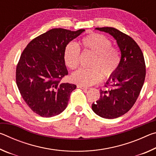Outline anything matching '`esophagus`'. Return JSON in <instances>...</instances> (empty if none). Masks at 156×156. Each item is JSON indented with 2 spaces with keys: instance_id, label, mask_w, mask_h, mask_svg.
I'll return each instance as SVG.
<instances>
[{
  "instance_id": "34e87169",
  "label": "esophagus",
  "mask_w": 156,
  "mask_h": 156,
  "mask_svg": "<svg viewBox=\"0 0 156 156\" xmlns=\"http://www.w3.org/2000/svg\"><path fill=\"white\" fill-rule=\"evenodd\" d=\"M77 87L78 88H80L82 89H83L84 91H87L88 89V87H84V86H82V85H77Z\"/></svg>"
}]
</instances>
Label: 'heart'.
<instances>
[{
    "label": "heart",
    "instance_id": "obj_1",
    "mask_svg": "<svg viewBox=\"0 0 156 156\" xmlns=\"http://www.w3.org/2000/svg\"><path fill=\"white\" fill-rule=\"evenodd\" d=\"M84 50L94 54L91 60V68L80 69L72 76V80L82 86H91L105 78L115 74L121 62L120 53L112 42L102 34H91L84 36L80 42ZM80 48L75 43L67 44L64 51V61L70 69H76L79 65Z\"/></svg>",
    "mask_w": 156,
    "mask_h": 156
}]
</instances>
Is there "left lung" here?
Here are the masks:
<instances>
[{"label":"left lung","instance_id":"left-lung-1","mask_svg":"<svg viewBox=\"0 0 156 156\" xmlns=\"http://www.w3.org/2000/svg\"><path fill=\"white\" fill-rule=\"evenodd\" d=\"M111 34L121 51V62L115 74L107 82V89L100 90V96L92 104L97 115L113 119L126 113L135 104L140 93L146 76L143 54L136 42L113 27H97Z\"/></svg>","mask_w":156,"mask_h":156}]
</instances>
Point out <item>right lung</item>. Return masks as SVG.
Listing matches in <instances>:
<instances>
[{"label": "right lung", "mask_w": 156, "mask_h": 156, "mask_svg": "<svg viewBox=\"0 0 156 156\" xmlns=\"http://www.w3.org/2000/svg\"><path fill=\"white\" fill-rule=\"evenodd\" d=\"M84 31L51 29L30 41L21 54L16 82L21 96L36 114L52 117L67 107L76 85L61 82L68 74L64 51Z\"/></svg>", "instance_id": "right-lung-1"}]
</instances>
